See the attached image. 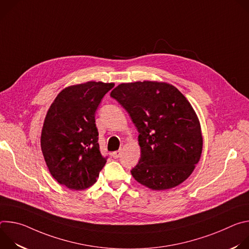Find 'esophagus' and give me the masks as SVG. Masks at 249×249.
Listing matches in <instances>:
<instances>
[{
  "label": "esophagus",
  "mask_w": 249,
  "mask_h": 249,
  "mask_svg": "<svg viewBox=\"0 0 249 249\" xmlns=\"http://www.w3.org/2000/svg\"><path fill=\"white\" fill-rule=\"evenodd\" d=\"M121 154H122V152H121V150H119V151L113 152L111 156H112L114 159H118V158H120V157H121Z\"/></svg>",
  "instance_id": "1"
}]
</instances>
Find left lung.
<instances>
[{
  "instance_id": "8db88e82",
  "label": "left lung",
  "mask_w": 249,
  "mask_h": 249,
  "mask_svg": "<svg viewBox=\"0 0 249 249\" xmlns=\"http://www.w3.org/2000/svg\"><path fill=\"white\" fill-rule=\"evenodd\" d=\"M139 132L141 159L134 178L153 190L186 180L203 148L200 123L191 104L175 87L157 82L121 84L110 93Z\"/></svg>"
}]
</instances>
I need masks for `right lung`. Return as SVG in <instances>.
Segmentation results:
<instances>
[{"label":"right lung","instance_id":"1","mask_svg":"<svg viewBox=\"0 0 249 249\" xmlns=\"http://www.w3.org/2000/svg\"><path fill=\"white\" fill-rule=\"evenodd\" d=\"M113 87L101 82L71 86L57 95L47 112L41 150L51 175L70 189L84 190L94 184L106 163L94 116Z\"/></svg>","mask_w":249,"mask_h":249}]
</instances>
